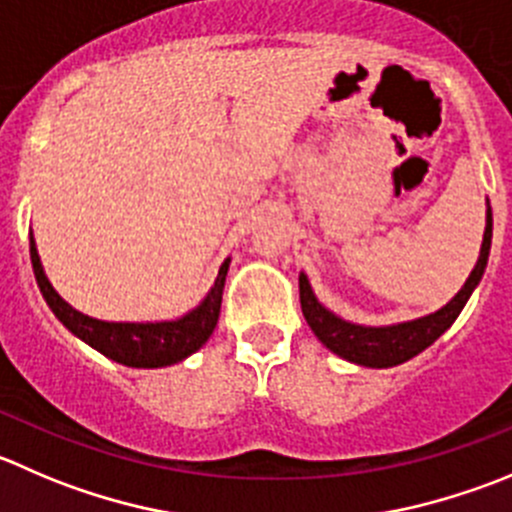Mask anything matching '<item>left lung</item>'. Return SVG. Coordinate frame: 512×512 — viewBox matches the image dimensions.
I'll return each instance as SVG.
<instances>
[{"mask_svg":"<svg viewBox=\"0 0 512 512\" xmlns=\"http://www.w3.org/2000/svg\"><path fill=\"white\" fill-rule=\"evenodd\" d=\"M490 242H493V212H490L488 205L478 262H475L473 272H470V277L465 280V285L460 287L458 295H455L448 305L440 307L438 312H433V315L385 327L355 325V322L342 320V317H337L335 312H330L327 307H322L320 302H317L305 272L300 275L302 315H305L307 325L312 327L317 340L325 347H330L335 355L365 367H395L400 365V362L415 357L418 352H423L425 347L433 345V342L458 320L460 310H463L465 302L470 300L473 290L478 287L480 277H483L485 267H488Z\"/></svg>","mask_w":512,"mask_h":512,"instance_id":"obj_1","label":"left lung"}]
</instances>
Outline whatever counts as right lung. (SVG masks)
<instances>
[{
	"label": "right lung",
	"instance_id": "obj_1",
	"mask_svg": "<svg viewBox=\"0 0 512 512\" xmlns=\"http://www.w3.org/2000/svg\"><path fill=\"white\" fill-rule=\"evenodd\" d=\"M29 257H32V270L37 277V285L42 290L44 300L52 307L54 315L59 317L69 332L92 345L109 360L122 362L127 367H167L182 362L192 352L200 350L210 340L212 330L217 325L222 305V290H225V277L230 270V260L222 262L217 280L212 290L207 292L205 300L192 312L182 315L180 320L170 322H104L94 317L82 315L74 310L69 302H64L47 280L39 262L37 245L29 232Z\"/></svg>",
	"mask_w": 512,
	"mask_h": 512
}]
</instances>
